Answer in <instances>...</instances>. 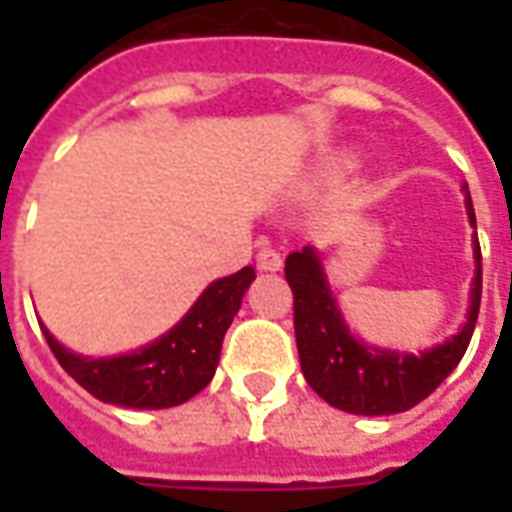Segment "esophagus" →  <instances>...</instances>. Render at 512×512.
<instances>
[{
	"instance_id": "1",
	"label": "esophagus",
	"mask_w": 512,
	"mask_h": 512,
	"mask_svg": "<svg viewBox=\"0 0 512 512\" xmlns=\"http://www.w3.org/2000/svg\"><path fill=\"white\" fill-rule=\"evenodd\" d=\"M257 268L260 271H279L282 268V255L277 249H260L257 252Z\"/></svg>"
}]
</instances>
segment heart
<instances>
[{
	"instance_id": "1",
	"label": "heart",
	"mask_w": 512,
	"mask_h": 512,
	"mask_svg": "<svg viewBox=\"0 0 512 512\" xmlns=\"http://www.w3.org/2000/svg\"><path fill=\"white\" fill-rule=\"evenodd\" d=\"M345 164H348V161H343V167H345Z\"/></svg>"
}]
</instances>
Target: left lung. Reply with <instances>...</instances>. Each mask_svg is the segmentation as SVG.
<instances>
[{"instance_id":"left-lung-1","label":"left lung","mask_w":512,"mask_h":512,"mask_svg":"<svg viewBox=\"0 0 512 512\" xmlns=\"http://www.w3.org/2000/svg\"><path fill=\"white\" fill-rule=\"evenodd\" d=\"M466 189L469 186L463 183V191ZM466 213L474 227V279L469 312L461 332L419 354L386 351L356 340L337 307L315 246L290 252L285 260V279L293 290V326L301 373L329 406L365 417L400 414L425 400L458 367L472 340L483 296V255L477 244V222L469 191Z\"/></svg>"}]
</instances>
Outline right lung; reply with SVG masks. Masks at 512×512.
I'll return each mask as SVG.
<instances>
[{
  "label": "right lung",
  "mask_w": 512,
  "mask_h": 512,
  "mask_svg": "<svg viewBox=\"0 0 512 512\" xmlns=\"http://www.w3.org/2000/svg\"><path fill=\"white\" fill-rule=\"evenodd\" d=\"M252 279L255 268L246 266L211 282L167 334L134 354L98 359L73 354L43 323L40 329L62 370L98 400L123 408H172L211 384L224 334Z\"/></svg>",
  "instance_id": "obj_1"
}]
</instances>
